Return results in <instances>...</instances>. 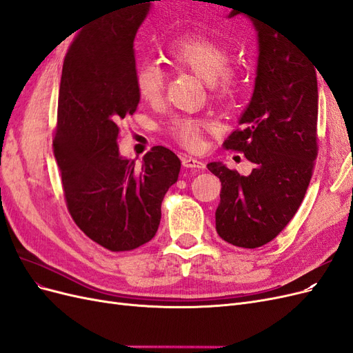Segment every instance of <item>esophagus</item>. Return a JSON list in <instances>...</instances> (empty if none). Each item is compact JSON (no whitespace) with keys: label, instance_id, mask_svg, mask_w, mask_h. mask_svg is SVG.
I'll return each instance as SVG.
<instances>
[{"label":"esophagus","instance_id":"34e87169","mask_svg":"<svg viewBox=\"0 0 353 353\" xmlns=\"http://www.w3.org/2000/svg\"><path fill=\"white\" fill-rule=\"evenodd\" d=\"M183 166L184 168H194V169H203L205 168V163L200 162V160L194 159V157H190V156H185L183 157Z\"/></svg>","mask_w":353,"mask_h":353}]
</instances>
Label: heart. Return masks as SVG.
Wrapping results in <instances>:
<instances>
[{"label":"heart","mask_w":353,"mask_h":353,"mask_svg":"<svg viewBox=\"0 0 353 353\" xmlns=\"http://www.w3.org/2000/svg\"><path fill=\"white\" fill-rule=\"evenodd\" d=\"M170 65L194 73L210 83L221 97H230L239 88V74L230 66V51L221 42L206 37H183L175 39L166 50ZM134 83L138 97L144 103L156 105L163 99L166 77L163 70L153 63H144L135 70ZM212 121L199 117L178 116L170 121L165 132L188 150H199L203 145V135L215 131Z\"/></svg>","instance_id":"obj_1"}]
</instances>
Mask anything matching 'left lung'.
Returning <instances> with one entry per match:
<instances>
[{"label": "left lung", "instance_id": "8db88e82", "mask_svg": "<svg viewBox=\"0 0 353 353\" xmlns=\"http://www.w3.org/2000/svg\"><path fill=\"white\" fill-rule=\"evenodd\" d=\"M248 16L259 42L254 91L223 148L243 153L254 169L248 176L221 162L208 169L222 185L219 237L256 249L279 236L302 205L318 156V87L312 63L271 19Z\"/></svg>", "mask_w": 353, "mask_h": 353}]
</instances>
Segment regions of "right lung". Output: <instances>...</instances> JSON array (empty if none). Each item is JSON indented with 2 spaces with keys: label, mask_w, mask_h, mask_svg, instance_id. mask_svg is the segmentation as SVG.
Returning <instances> with one entry per match:
<instances>
[{
  "label": "right lung",
  "mask_w": 353,
  "mask_h": 353,
  "mask_svg": "<svg viewBox=\"0 0 353 353\" xmlns=\"http://www.w3.org/2000/svg\"><path fill=\"white\" fill-rule=\"evenodd\" d=\"M150 1H128L82 29L61 70L52 145L66 206L85 236L110 252H130L154 237L160 206L181 169L166 147L147 152L140 169L117 147L121 123L140 103L134 38Z\"/></svg>",
  "instance_id": "add662e5"
}]
</instances>
